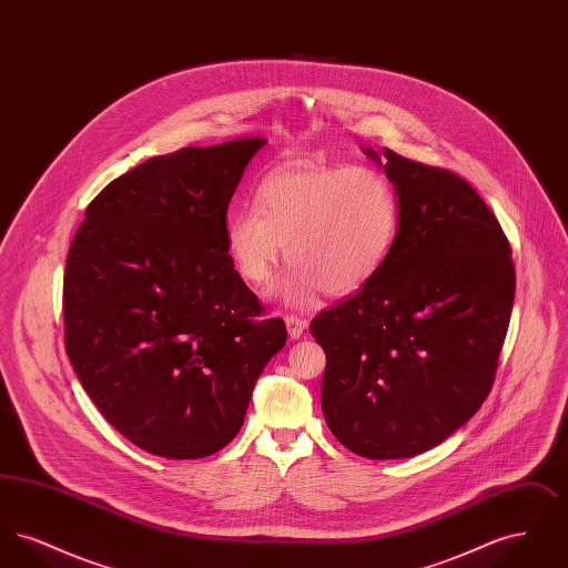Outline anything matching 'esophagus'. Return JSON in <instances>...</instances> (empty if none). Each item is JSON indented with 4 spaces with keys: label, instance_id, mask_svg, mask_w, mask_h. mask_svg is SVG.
<instances>
[{
    "label": "esophagus",
    "instance_id": "esophagus-1",
    "mask_svg": "<svg viewBox=\"0 0 568 568\" xmlns=\"http://www.w3.org/2000/svg\"><path fill=\"white\" fill-rule=\"evenodd\" d=\"M285 324H287V332H290V336L294 341L300 338L304 334V329H306V320H302L297 315H285Z\"/></svg>",
    "mask_w": 568,
    "mask_h": 568
}]
</instances>
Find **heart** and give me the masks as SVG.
I'll use <instances>...</instances> for the list:
<instances>
[{"instance_id": "1", "label": "heart", "mask_w": 568, "mask_h": 568, "mask_svg": "<svg viewBox=\"0 0 568 568\" xmlns=\"http://www.w3.org/2000/svg\"><path fill=\"white\" fill-rule=\"evenodd\" d=\"M400 221L389 179L366 165L281 168L264 179L255 204L227 219L225 239L244 281H271L285 243L294 268L276 292L290 306L308 308L320 290L349 296L385 264Z\"/></svg>"}]
</instances>
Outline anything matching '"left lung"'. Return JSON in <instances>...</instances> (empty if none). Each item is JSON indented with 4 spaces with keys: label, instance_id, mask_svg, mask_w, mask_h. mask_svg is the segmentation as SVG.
Instances as JSON below:
<instances>
[{
    "label": "left lung",
    "instance_id": "obj_1",
    "mask_svg": "<svg viewBox=\"0 0 568 568\" xmlns=\"http://www.w3.org/2000/svg\"><path fill=\"white\" fill-rule=\"evenodd\" d=\"M377 160V153L366 149ZM381 163V162H378ZM400 221L377 276L322 311V410L371 459L413 458L484 405L511 320V244L458 174L383 149Z\"/></svg>",
    "mask_w": 568,
    "mask_h": 568
}]
</instances>
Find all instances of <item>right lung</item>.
Returning a JSON list of instances; mask_svg holds the SVG:
<instances>
[{
	"label": "right lung",
	"mask_w": 568,
	"mask_h": 568,
	"mask_svg": "<svg viewBox=\"0 0 568 568\" xmlns=\"http://www.w3.org/2000/svg\"><path fill=\"white\" fill-rule=\"evenodd\" d=\"M264 138L146 160L84 211L63 274L65 352L114 430L170 459L241 430L255 381L287 341L227 253L225 215Z\"/></svg>",
	"instance_id": "1"
}]
</instances>
